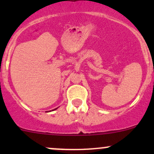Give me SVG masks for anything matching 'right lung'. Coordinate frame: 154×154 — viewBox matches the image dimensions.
I'll return each instance as SVG.
<instances>
[{
    "label": "right lung",
    "mask_w": 154,
    "mask_h": 154,
    "mask_svg": "<svg viewBox=\"0 0 154 154\" xmlns=\"http://www.w3.org/2000/svg\"><path fill=\"white\" fill-rule=\"evenodd\" d=\"M57 109V108H56V109H54V110H55V109Z\"/></svg>",
    "instance_id": "1"
}]
</instances>
